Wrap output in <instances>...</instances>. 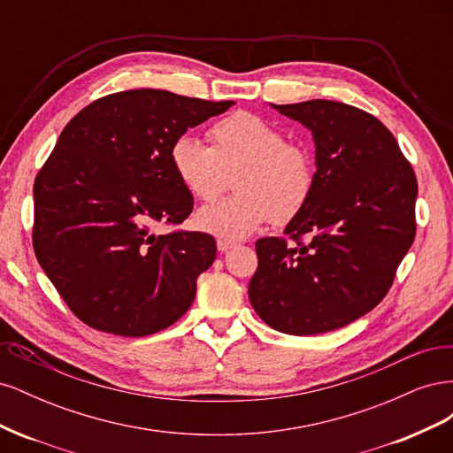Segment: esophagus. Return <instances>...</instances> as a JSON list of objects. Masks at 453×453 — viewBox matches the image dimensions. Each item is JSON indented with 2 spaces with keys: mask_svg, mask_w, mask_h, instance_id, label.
Instances as JSON below:
<instances>
[{
  "mask_svg": "<svg viewBox=\"0 0 453 453\" xmlns=\"http://www.w3.org/2000/svg\"><path fill=\"white\" fill-rule=\"evenodd\" d=\"M234 242H228V240H217V250L221 251V253H226V251H230L232 248H234Z\"/></svg>",
  "mask_w": 453,
  "mask_h": 453,
  "instance_id": "obj_1",
  "label": "esophagus"
}]
</instances>
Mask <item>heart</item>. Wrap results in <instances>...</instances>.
Listing matches in <instances>:
<instances>
[{"instance_id":"1","label":"heart","mask_w":453,"mask_h":453,"mask_svg":"<svg viewBox=\"0 0 453 453\" xmlns=\"http://www.w3.org/2000/svg\"><path fill=\"white\" fill-rule=\"evenodd\" d=\"M211 145L181 135L170 147L177 181L190 196L210 202L223 193L236 169L232 195L198 210L195 225L219 240L248 238L268 221L289 223L303 211L315 188L310 150L285 142V134L263 117L240 111L210 128Z\"/></svg>"}]
</instances>
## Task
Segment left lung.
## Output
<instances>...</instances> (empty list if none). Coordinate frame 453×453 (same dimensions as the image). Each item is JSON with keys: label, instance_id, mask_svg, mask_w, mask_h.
I'll return each instance as SVG.
<instances>
[{"label": "left lung", "instance_id": "1", "mask_svg": "<svg viewBox=\"0 0 453 453\" xmlns=\"http://www.w3.org/2000/svg\"><path fill=\"white\" fill-rule=\"evenodd\" d=\"M311 130L315 188L285 228L255 243L250 300L285 334L336 331L376 308L416 238L418 181L393 134L331 100L273 105Z\"/></svg>", "mask_w": 453, "mask_h": 453}]
</instances>
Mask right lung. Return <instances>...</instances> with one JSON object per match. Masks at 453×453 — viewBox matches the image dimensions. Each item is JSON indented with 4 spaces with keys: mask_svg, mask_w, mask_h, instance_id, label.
<instances>
[{
    "mask_svg": "<svg viewBox=\"0 0 453 453\" xmlns=\"http://www.w3.org/2000/svg\"><path fill=\"white\" fill-rule=\"evenodd\" d=\"M232 104L125 90L62 130L34 183V251L67 308L96 331L155 334L193 304L217 245L205 232H155L181 225L195 203L170 147Z\"/></svg>",
    "mask_w": 453,
    "mask_h": 453,
    "instance_id": "1",
    "label": "right lung"
}]
</instances>
